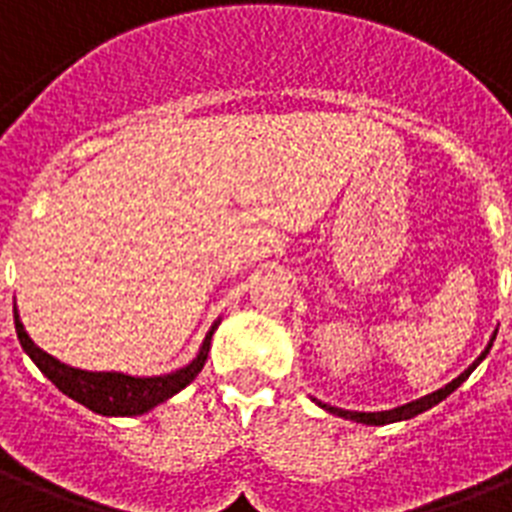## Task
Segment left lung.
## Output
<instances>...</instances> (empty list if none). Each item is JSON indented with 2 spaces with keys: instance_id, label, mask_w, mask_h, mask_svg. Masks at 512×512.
Returning a JSON list of instances; mask_svg holds the SVG:
<instances>
[{
  "instance_id": "obj_1",
  "label": "left lung",
  "mask_w": 512,
  "mask_h": 512,
  "mask_svg": "<svg viewBox=\"0 0 512 512\" xmlns=\"http://www.w3.org/2000/svg\"><path fill=\"white\" fill-rule=\"evenodd\" d=\"M492 342H494V336H492ZM492 342L486 344V350L481 352L479 360H476V363H473L468 371L460 373V376L455 378V381H450V384L444 386V389H436L434 394H426V397H421V400L407 402V405L394 407V410H384V413H352V410H342V407L323 405V402H318V405H321L323 410H328V413L339 415V418H347V421H357V423H368V426H386V423H394V421H407V418H413V415H418V413H423V410H429V407L439 405L444 397H450V394L455 392L460 384H463L465 378L471 376L473 368H476V365H479L486 355H489V350H492Z\"/></svg>"
}]
</instances>
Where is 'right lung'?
<instances>
[{
  "instance_id": "obj_1",
  "label": "right lung",
  "mask_w": 512,
  "mask_h": 512,
  "mask_svg": "<svg viewBox=\"0 0 512 512\" xmlns=\"http://www.w3.org/2000/svg\"><path fill=\"white\" fill-rule=\"evenodd\" d=\"M220 321H215V326L210 328V334L205 336L202 342V350L199 355L191 360L186 368L176 373H168V376H152V378H134L126 376V373H91V371H78V368H70V365L60 363L57 357L47 355L33 344L31 336L26 334V328L20 323L18 307H15V331H18L20 347L28 352L33 363L39 365V371L52 381L62 394H68L70 400L81 402L89 410L99 415H141L152 410L155 405L165 402L168 397L178 394L184 386H189L194 381L202 368H205L207 352H210V339H213V331L218 328Z\"/></svg>"
}]
</instances>
